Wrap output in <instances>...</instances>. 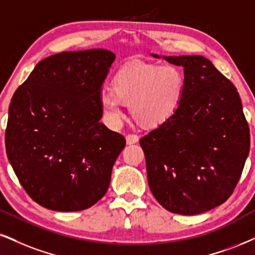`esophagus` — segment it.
Segmentation results:
<instances>
[{
	"label": "esophagus",
	"mask_w": 255,
	"mask_h": 255,
	"mask_svg": "<svg viewBox=\"0 0 255 255\" xmlns=\"http://www.w3.org/2000/svg\"><path fill=\"white\" fill-rule=\"evenodd\" d=\"M139 140V137L137 134H128L127 136V144L128 145H131V144L137 143Z\"/></svg>",
	"instance_id": "1"
}]
</instances>
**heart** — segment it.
<instances>
[{"instance_id": "heart-1", "label": "heart", "mask_w": 255, "mask_h": 255, "mask_svg": "<svg viewBox=\"0 0 255 255\" xmlns=\"http://www.w3.org/2000/svg\"><path fill=\"white\" fill-rule=\"evenodd\" d=\"M184 90V77L175 66L132 64L122 67L112 79V90H103L99 103L110 127L116 128L128 104L138 124L156 128L176 112Z\"/></svg>"}]
</instances>
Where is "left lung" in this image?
<instances>
[{
	"mask_svg": "<svg viewBox=\"0 0 255 255\" xmlns=\"http://www.w3.org/2000/svg\"><path fill=\"white\" fill-rule=\"evenodd\" d=\"M162 58L183 67L184 90L172 117L140 139L147 182L166 210L201 214L233 193L250 152V128L235 86L208 59Z\"/></svg>",
	"mask_w": 255,
	"mask_h": 255,
	"instance_id": "left-lung-1",
	"label": "left lung"
}]
</instances>
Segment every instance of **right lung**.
Instances as JSON below:
<instances>
[{"mask_svg": "<svg viewBox=\"0 0 255 255\" xmlns=\"http://www.w3.org/2000/svg\"><path fill=\"white\" fill-rule=\"evenodd\" d=\"M116 55L62 52L35 66L12 96L7 156L28 195L45 208L78 212L105 195L122 134L103 123L99 94Z\"/></svg>", "mask_w": 255, "mask_h": 255, "instance_id": "add662e5", "label": "right lung"}]
</instances>
